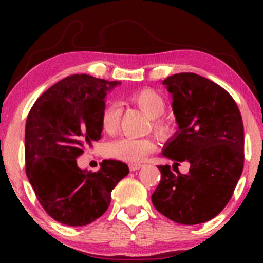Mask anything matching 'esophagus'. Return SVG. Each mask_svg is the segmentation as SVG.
Returning a JSON list of instances; mask_svg holds the SVG:
<instances>
[{"instance_id":"obj_1","label":"esophagus","mask_w":263,"mask_h":263,"mask_svg":"<svg viewBox=\"0 0 263 263\" xmlns=\"http://www.w3.org/2000/svg\"><path fill=\"white\" fill-rule=\"evenodd\" d=\"M142 165L141 164H130L129 165V168H130V171H136L139 170V168H141Z\"/></svg>"}]
</instances>
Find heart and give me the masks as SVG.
Instances as JSON below:
<instances>
[{
  "label": "heart",
  "instance_id": "b5f03b06",
  "mask_svg": "<svg viewBox=\"0 0 263 263\" xmlns=\"http://www.w3.org/2000/svg\"><path fill=\"white\" fill-rule=\"evenodd\" d=\"M128 100L143 111L147 116L152 118L154 130L159 134L168 132V124L160 116L165 111V100L159 93L153 89L146 88L133 92L128 96ZM121 121V107L117 103H109L104 106L100 115V124L103 130L107 134H115L118 130ZM156 143L148 138H130L122 136L107 143L106 154L116 159L128 163H140L154 152Z\"/></svg>",
  "mask_w": 263,
  "mask_h": 263
}]
</instances>
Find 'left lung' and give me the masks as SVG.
<instances>
[{"label": "left lung", "mask_w": 263, "mask_h": 263, "mask_svg": "<svg viewBox=\"0 0 263 263\" xmlns=\"http://www.w3.org/2000/svg\"><path fill=\"white\" fill-rule=\"evenodd\" d=\"M172 95L178 130L165 143L163 156L190 164L189 172L158 166L160 183L152 194L158 212L183 225L202 224L224 210L244 165V128L239 109L224 88L194 73L165 79Z\"/></svg>", "instance_id": "1"}]
</instances>
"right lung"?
I'll return each mask as SVG.
<instances>
[{"instance_id": "obj_1", "label": "right lung", "mask_w": 263, "mask_h": 263, "mask_svg": "<svg viewBox=\"0 0 263 263\" xmlns=\"http://www.w3.org/2000/svg\"><path fill=\"white\" fill-rule=\"evenodd\" d=\"M117 85L87 74L71 75L46 89L28 112L27 178L42 207L61 224L84 226L102 217L112 189L129 174L120 160H104L97 172L77 164V158L102 138L105 97Z\"/></svg>"}]
</instances>
